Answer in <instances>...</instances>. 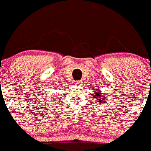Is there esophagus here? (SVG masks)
Instances as JSON below:
<instances>
[{"instance_id": "esophagus-1", "label": "esophagus", "mask_w": 151, "mask_h": 151, "mask_svg": "<svg viewBox=\"0 0 151 151\" xmlns=\"http://www.w3.org/2000/svg\"><path fill=\"white\" fill-rule=\"evenodd\" d=\"M75 83L76 85H82V81H81V80H78V81H77Z\"/></svg>"}]
</instances>
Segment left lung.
I'll return each mask as SVG.
<instances>
[{"label": "left lung", "instance_id": "obj_1", "mask_svg": "<svg viewBox=\"0 0 151 151\" xmlns=\"http://www.w3.org/2000/svg\"><path fill=\"white\" fill-rule=\"evenodd\" d=\"M95 98L97 100L98 104H104L106 101H107V98H104L103 93L99 92V91H96L95 92Z\"/></svg>", "mask_w": 151, "mask_h": 151}]
</instances>
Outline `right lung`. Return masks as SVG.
Segmentation results:
<instances>
[{
	"instance_id": "add662e5",
	"label": "right lung",
	"mask_w": 151,
	"mask_h": 151,
	"mask_svg": "<svg viewBox=\"0 0 151 151\" xmlns=\"http://www.w3.org/2000/svg\"><path fill=\"white\" fill-rule=\"evenodd\" d=\"M54 99H56V98H54Z\"/></svg>"
}]
</instances>
